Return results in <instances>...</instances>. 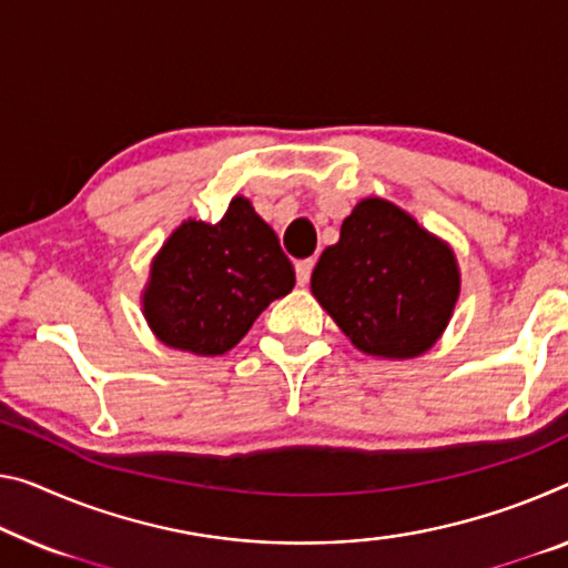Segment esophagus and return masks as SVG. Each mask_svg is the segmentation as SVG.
<instances>
[{
    "mask_svg": "<svg viewBox=\"0 0 568 568\" xmlns=\"http://www.w3.org/2000/svg\"><path fill=\"white\" fill-rule=\"evenodd\" d=\"M312 268H314V261H312V258L296 261V266H294V272H296V284H300V286H304V284H310Z\"/></svg>",
    "mask_w": 568,
    "mask_h": 568,
    "instance_id": "1",
    "label": "esophagus"
}]
</instances>
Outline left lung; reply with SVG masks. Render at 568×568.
I'll return each mask as SVG.
<instances>
[{"instance_id":"8db88e82","label":"left lung","mask_w":568,"mask_h":568,"mask_svg":"<svg viewBox=\"0 0 568 568\" xmlns=\"http://www.w3.org/2000/svg\"><path fill=\"white\" fill-rule=\"evenodd\" d=\"M459 264L439 235L383 197H363L322 251L310 290L357 351L408 361L432 351L459 300Z\"/></svg>"}]
</instances>
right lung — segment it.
Returning a JSON list of instances; mask_svg holds the SVG:
<instances>
[{
    "mask_svg": "<svg viewBox=\"0 0 568 568\" xmlns=\"http://www.w3.org/2000/svg\"><path fill=\"white\" fill-rule=\"evenodd\" d=\"M294 286L292 261L248 197L217 223L187 217L150 264L142 312L154 337L193 355L229 353L256 317Z\"/></svg>",
    "mask_w": 568,
    "mask_h": 568,
    "instance_id": "1",
    "label": "right lung"
}]
</instances>
